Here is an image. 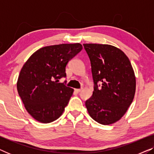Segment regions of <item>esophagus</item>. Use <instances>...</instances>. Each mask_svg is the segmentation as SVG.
Here are the masks:
<instances>
[{"mask_svg": "<svg viewBox=\"0 0 154 154\" xmlns=\"http://www.w3.org/2000/svg\"><path fill=\"white\" fill-rule=\"evenodd\" d=\"M81 90H82V88L81 89H75V91L76 92H78V93H79V92H80L81 91Z\"/></svg>", "mask_w": 154, "mask_h": 154, "instance_id": "1", "label": "esophagus"}]
</instances>
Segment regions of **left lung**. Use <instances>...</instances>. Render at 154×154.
Segmentation results:
<instances>
[{
    "instance_id": "8db88e82",
    "label": "left lung",
    "mask_w": 154,
    "mask_h": 154,
    "mask_svg": "<svg viewBox=\"0 0 154 154\" xmlns=\"http://www.w3.org/2000/svg\"><path fill=\"white\" fill-rule=\"evenodd\" d=\"M89 57L94 90L85 106L92 119L102 125L116 122L134 99L136 80L131 63L119 48L103 44H83Z\"/></svg>"
}]
</instances>
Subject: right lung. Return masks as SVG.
Masks as SVG:
<instances>
[{
  "mask_svg": "<svg viewBox=\"0 0 154 154\" xmlns=\"http://www.w3.org/2000/svg\"><path fill=\"white\" fill-rule=\"evenodd\" d=\"M82 49L80 43L46 46L24 64L17 88L26 111L36 121L51 123L62 114L73 90L59 80L66 78V64Z\"/></svg>",
  "mask_w": 154,
  "mask_h": 154,
  "instance_id": "add662e5",
  "label": "right lung"
}]
</instances>
